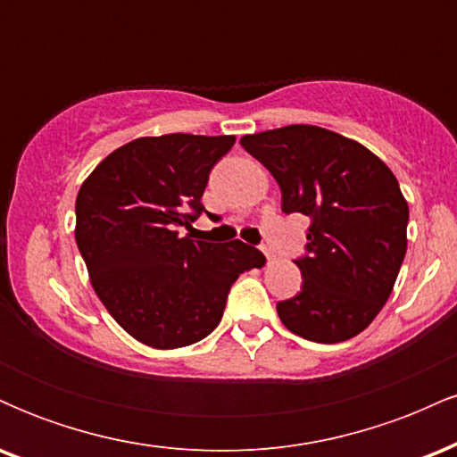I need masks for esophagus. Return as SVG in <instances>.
<instances>
[{
  "mask_svg": "<svg viewBox=\"0 0 457 457\" xmlns=\"http://www.w3.org/2000/svg\"><path fill=\"white\" fill-rule=\"evenodd\" d=\"M264 255H266V260H269V262L275 260V253H272V249H269V246H264Z\"/></svg>",
  "mask_w": 457,
  "mask_h": 457,
  "instance_id": "obj_1",
  "label": "esophagus"
}]
</instances>
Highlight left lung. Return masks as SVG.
<instances>
[{"label": "left lung", "instance_id": "left-lung-1", "mask_svg": "<svg viewBox=\"0 0 457 457\" xmlns=\"http://www.w3.org/2000/svg\"><path fill=\"white\" fill-rule=\"evenodd\" d=\"M281 188V211L312 219L303 286L277 303L283 327L318 344L354 337L378 316L406 255L408 204L397 178L359 141L312 124L245 135Z\"/></svg>", "mask_w": 457, "mask_h": 457}]
</instances>
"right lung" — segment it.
Returning a JSON list of instances; mask_svg holds the SVG:
<instances>
[{
  "label": "right lung",
  "instance_id": "1",
  "mask_svg": "<svg viewBox=\"0 0 457 457\" xmlns=\"http://www.w3.org/2000/svg\"><path fill=\"white\" fill-rule=\"evenodd\" d=\"M234 135L171 133L113 150L79 188L75 238L94 292L130 337L159 350L211 335L240 272L266 258L243 240L178 236L206 208L211 170Z\"/></svg>",
  "mask_w": 457,
  "mask_h": 457
}]
</instances>
